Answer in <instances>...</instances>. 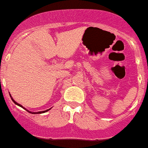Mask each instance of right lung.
<instances>
[{
    "instance_id": "add662e5",
    "label": "right lung",
    "mask_w": 148,
    "mask_h": 148,
    "mask_svg": "<svg viewBox=\"0 0 148 148\" xmlns=\"http://www.w3.org/2000/svg\"><path fill=\"white\" fill-rule=\"evenodd\" d=\"M10 96L11 99H12V101H13V103H15V104L18 105V106H19V107H23V108H24V109H25V110H26V109H25V107H23L21 104H19V103H17V102H16V101H14V100H13V97H12V96H11V95H10ZM50 110H51V108H50V109H48V110H44V111H39V112H32V111H29V110H26V111H28V112H29V113H32V114H39V113H46V112H47V111Z\"/></svg>"
}]
</instances>
